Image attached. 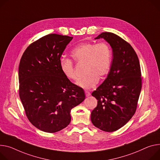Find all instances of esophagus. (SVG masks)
<instances>
[{
  "label": "esophagus",
  "instance_id": "34e87169",
  "mask_svg": "<svg viewBox=\"0 0 160 160\" xmlns=\"http://www.w3.org/2000/svg\"><path fill=\"white\" fill-rule=\"evenodd\" d=\"M85 96L86 97H89L91 96V93L89 92V91H85Z\"/></svg>",
  "mask_w": 160,
  "mask_h": 160
}]
</instances>
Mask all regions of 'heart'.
Returning <instances> with one entry per match:
<instances>
[{"label": "heart", "mask_w": 160, "mask_h": 160, "mask_svg": "<svg viewBox=\"0 0 160 160\" xmlns=\"http://www.w3.org/2000/svg\"><path fill=\"white\" fill-rule=\"evenodd\" d=\"M72 60L84 63L83 72L85 76L79 81L78 86L85 89H91L96 85L99 79L103 78L110 69L111 50L106 42L94 44L85 42L72 50L70 54ZM60 69L65 77L71 81H77L72 62L62 59L59 62Z\"/></svg>", "instance_id": "heart-1"}]
</instances>
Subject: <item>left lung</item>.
<instances>
[{"label": "left lung", "mask_w": 160, "mask_h": 160, "mask_svg": "<svg viewBox=\"0 0 160 160\" xmlns=\"http://www.w3.org/2000/svg\"><path fill=\"white\" fill-rule=\"evenodd\" d=\"M110 45L113 59L107 78L92 93L98 100L91 119L99 129L112 132L124 126L135 113L142 89L138 56L128 42L113 33L103 32Z\"/></svg>", "instance_id": "1"}]
</instances>
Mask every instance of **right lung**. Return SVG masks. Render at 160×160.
Returning a JSON list of instances; mask_svg holds the SVG:
<instances>
[{
    "label": "right lung",
    "mask_w": 160,
    "mask_h": 160,
    "mask_svg": "<svg viewBox=\"0 0 160 160\" xmlns=\"http://www.w3.org/2000/svg\"><path fill=\"white\" fill-rule=\"evenodd\" d=\"M72 37L51 34L32 42L19 64V94L28 119L38 129L55 133L71 122V110L85 98L82 88L62 72L61 55Z\"/></svg>",
    "instance_id": "right-lung-1"
}]
</instances>
